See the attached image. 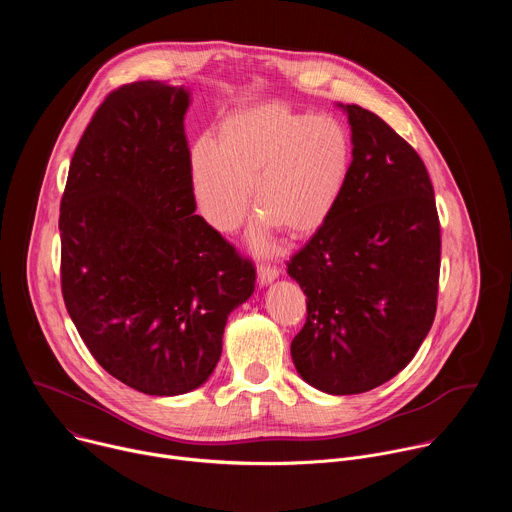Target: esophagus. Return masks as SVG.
Wrapping results in <instances>:
<instances>
[{
  "mask_svg": "<svg viewBox=\"0 0 512 512\" xmlns=\"http://www.w3.org/2000/svg\"><path fill=\"white\" fill-rule=\"evenodd\" d=\"M257 275H259V283L261 285H267V283H271L273 279H277L279 277V269L275 267V265H259L257 267Z\"/></svg>",
  "mask_w": 512,
  "mask_h": 512,
  "instance_id": "obj_1",
  "label": "esophagus"
}]
</instances>
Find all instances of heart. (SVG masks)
<instances>
[{
	"instance_id": "heart-1",
	"label": "heart",
	"mask_w": 512,
	"mask_h": 512,
	"mask_svg": "<svg viewBox=\"0 0 512 512\" xmlns=\"http://www.w3.org/2000/svg\"><path fill=\"white\" fill-rule=\"evenodd\" d=\"M354 141L346 123L283 103L227 113L214 143L198 139L188 154V180L204 221L235 231L251 202L259 210L251 241L265 245L273 229L314 235L334 212L350 178Z\"/></svg>"
}]
</instances>
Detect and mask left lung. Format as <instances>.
<instances>
[{
    "label": "left lung",
    "mask_w": 512,
    "mask_h": 512,
    "mask_svg": "<svg viewBox=\"0 0 512 512\" xmlns=\"http://www.w3.org/2000/svg\"><path fill=\"white\" fill-rule=\"evenodd\" d=\"M340 107L354 141L352 170L328 221L287 263L308 298L291 358L318 391L356 395L401 373L425 340L442 239L417 152L379 115Z\"/></svg>",
    "instance_id": "1"
}]
</instances>
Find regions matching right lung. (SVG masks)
Listing matches in <instances>:
<instances>
[{
  "label": "right lung",
  "mask_w": 512,
  "mask_h": 512,
  "mask_svg": "<svg viewBox=\"0 0 512 512\" xmlns=\"http://www.w3.org/2000/svg\"><path fill=\"white\" fill-rule=\"evenodd\" d=\"M190 91H113L72 156L60 202L66 310L101 367L127 387L184 395L212 375L229 314L255 267L202 216L188 180Z\"/></svg>",
  "instance_id": "1"
}]
</instances>
